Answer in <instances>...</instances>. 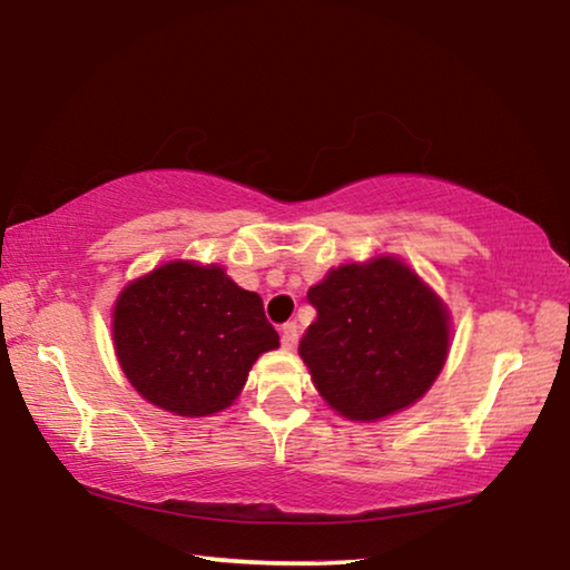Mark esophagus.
<instances>
[{"label": "esophagus", "instance_id": "1", "mask_svg": "<svg viewBox=\"0 0 570 570\" xmlns=\"http://www.w3.org/2000/svg\"><path fill=\"white\" fill-rule=\"evenodd\" d=\"M298 342V324L296 322H286L282 326V344L286 346V350H294Z\"/></svg>", "mask_w": 570, "mask_h": 570}]
</instances>
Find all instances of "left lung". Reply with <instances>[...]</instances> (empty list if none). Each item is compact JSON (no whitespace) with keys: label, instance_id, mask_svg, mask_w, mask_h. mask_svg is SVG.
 Segmentation results:
<instances>
[{"label":"left lung","instance_id":"1","mask_svg":"<svg viewBox=\"0 0 570 570\" xmlns=\"http://www.w3.org/2000/svg\"><path fill=\"white\" fill-rule=\"evenodd\" d=\"M306 298L316 320L298 354L344 417L366 422L410 407L445 364V306L397 258L332 268Z\"/></svg>","mask_w":570,"mask_h":570}]
</instances>
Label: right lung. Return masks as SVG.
<instances>
[{
	"instance_id": "obj_1",
	"label": "right lung",
	"mask_w": 570,
	"mask_h": 570,
	"mask_svg": "<svg viewBox=\"0 0 570 570\" xmlns=\"http://www.w3.org/2000/svg\"><path fill=\"white\" fill-rule=\"evenodd\" d=\"M112 336L132 387L183 417L228 407L258 354L278 346L262 296L236 286L224 268L188 262L125 286Z\"/></svg>"
}]
</instances>
